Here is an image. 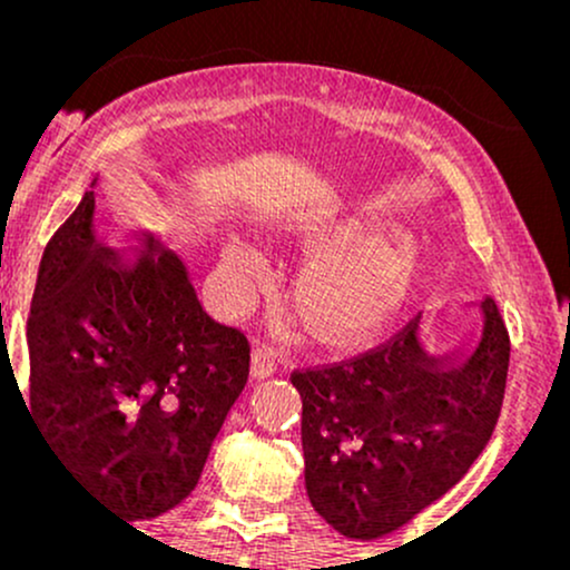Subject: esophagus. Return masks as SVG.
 Masks as SVG:
<instances>
[{"instance_id":"34e87169","label":"esophagus","mask_w":570,"mask_h":570,"mask_svg":"<svg viewBox=\"0 0 570 570\" xmlns=\"http://www.w3.org/2000/svg\"><path fill=\"white\" fill-rule=\"evenodd\" d=\"M278 370V353L271 345H259L252 353V377L254 381H265Z\"/></svg>"}]
</instances>
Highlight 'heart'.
I'll return each mask as SVG.
<instances>
[{
    "label": "heart",
    "mask_w": 570,
    "mask_h": 570,
    "mask_svg": "<svg viewBox=\"0 0 570 570\" xmlns=\"http://www.w3.org/2000/svg\"><path fill=\"white\" fill-rule=\"evenodd\" d=\"M313 238L335 248L362 252L356 257H326L299 278L297 307L313 330L353 335L385 322L404 305L423 273L415 246H385L389 233L367 222H340L313 230ZM259 267V254L240 238L222 246L219 271L233 292H244Z\"/></svg>",
    "instance_id": "heart-1"
}]
</instances>
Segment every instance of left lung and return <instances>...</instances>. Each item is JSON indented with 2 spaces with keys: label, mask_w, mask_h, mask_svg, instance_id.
Returning <instances> with one entry per match:
<instances>
[{
  "label": "left lung",
  "mask_w": 570,
  "mask_h": 570,
  "mask_svg": "<svg viewBox=\"0 0 570 570\" xmlns=\"http://www.w3.org/2000/svg\"><path fill=\"white\" fill-rule=\"evenodd\" d=\"M480 311L469 353H426L417 313L377 348L292 372L307 499L335 531L362 541L399 531L485 450L507 389L509 332L493 299Z\"/></svg>",
  "instance_id": "obj_1"
}]
</instances>
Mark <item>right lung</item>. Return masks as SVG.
<instances>
[{
  "mask_svg": "<svg viewBox=\"0 0 570 570\" xmlns=\"http://www.w3.org/2000/svg\"><path fill=\"white\" fill-rule=\"evenodd\" d=\"M94 217L88 189L45 246L26 410L77 482L128 522L149 520L198 485L252 348L203 311L179 254L147 235L122 265Z\"/></svg>",
  "mask_w": 570,
  "mask_h": 570,
  "instance_id": "right-lung-1",
  "label": "right lung"
}]
</instances>
